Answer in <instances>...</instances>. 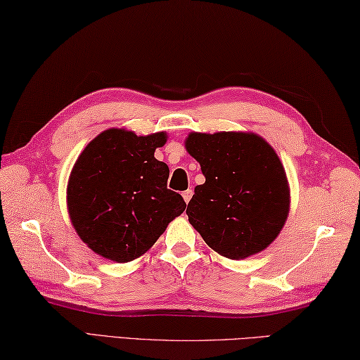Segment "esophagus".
<instances>
[{
	"instance_id": "esophagus-1",
	"label": "esophagus",
	"mask_w": 360,
	"mask_h": 360,
	"mask_svg": "<svg viewBox=\"0 0 360 360\" xmlns=\"http://www.w3.org/2000/svg\"><path fill=\"white\" fill-rule=\"evenodd\" d=\"M181 195H183V199H185V202H186V203H189L191 197H193V189H186L185 193H183Z\"/></svg>"
}]
</instances>
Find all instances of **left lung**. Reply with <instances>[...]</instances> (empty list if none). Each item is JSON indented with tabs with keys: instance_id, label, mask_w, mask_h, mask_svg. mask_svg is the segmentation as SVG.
Listing matches in <instances>:
<instances>
[{
	"instance_id": "obj_1",
	"label": "left lung",
	"mask_w": 360,
	"mask_h": 360,
	"mask_svg": "<svg viewBox=\"0 0 360 360\" xmlns=\"http://www.w3.org/2000/svg\"><path fill=\"white\" fill-rule=\"evenodd\" d=\"M185 148L205 175L186 210L203 240L230 259L272 244L290 208L288 177L272 146L248 131H191Z\"/></svg>"
}]
</instances>
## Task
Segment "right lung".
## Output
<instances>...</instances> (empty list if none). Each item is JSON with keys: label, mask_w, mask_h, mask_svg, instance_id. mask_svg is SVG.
<instances>
[{"label": "right lung", "mask_w": 360, "mask_h": 360, "mask_svg": "<svg viewBox=\"0 0 360 360\" xmlns=\"http://www.w3.org/2000/svg\"><path fill=\"white\" fill-rule=\"evenodd\" d=\"M165 131L138 136L108 129L86 144L67 188L71 224L102 258L129 262L143 256L186 203L167 189L169 167L153 153Z\"/></svg>", "instance_id": "1"}]
</instances>
